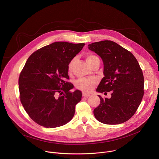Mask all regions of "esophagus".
<instances>
[{"label":"esophagus","instance_id":"obj_1","mask_svg":"<svg viewBox=\"0 0 159 159\" xmlns=\"http://www.w3.org/2000/svg\"><path fill=\"white\" fill-rule=\"evenodd\" d=\"M90 95V94H85V93H83L82 94V96L83 97H85V98H88L89 97Z\"/></svg>","mask_w":159,"mask_h":159}]
</instances>
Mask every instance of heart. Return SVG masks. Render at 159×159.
I'll return each mask as SVG.
<instances>
[{
	"label": "heart",
	"mask_w": 159,
	"mask_h": 159,
	"mask_svg": "<svg viewBox=\"0 0 159 159\" xmlns=\"http://www.w3.org/2000/svg\"><path fill=\"white\" fill-rule=\"evenodd\" d=\"M75 58L72 59L70 62L68 64V71L70 72L72 70L74 66V63L75 61ZM86 61L87 63L92 66L93 64L97 60H99L98 57L94 55H87L85 57ZM98 84V79L96 77H90V78H81L77 80L75 82V87L79 90H80L81 91L84 93H90L94 89L96 84Z\"/></svg>",
	"instance_id": "1"
}]
</instances>
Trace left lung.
Masks as SVG:
<instances>
[{
  "label": "left lung",
  "instance_id": "obj_1",
  "mask_svg": "<svg viewBox=\"0 0 159 159\" xmlns=\"http://www.w3.org/2000/svg\"><path fill=\"white\" fill-rule=\"evenodd\" d=\"M104 63V75L96 91H111L110 99L100 98L94 115L99 122L118 125L129 120L137 111L144 94L142 70L134 55L116 43L105 40L88 45Z\"/></svg>",
  "mask_w": 159,
  "mask_h": 159
}]
</instances>
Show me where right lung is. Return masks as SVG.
I'll return each mask as SVG.
<instances>
[{"label": "right lung", "instance_id": "1", "mask_svg": "<svg viewBox=\"0 0 159 159\" xmlns=\"http://www.w3.org/2000/svg\"><path fill=\"white\" fill-rule=\"evenodd\" d=\"M84 43L58 41L36 50L27 60L19 78L20 100L29 116L45 128H56L74 117L82 93L71 92L68 64Z\"/></svg>", "mask_w": 159, "mask_h": 159}]
</instances>
